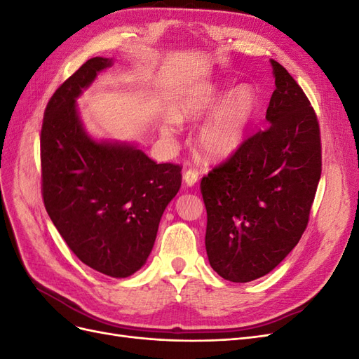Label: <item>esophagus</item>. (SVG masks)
<instances>
[{"label": "esophagus", "mask_w": 359, "mask_h": 359, "mask_svg": "<svg viewBox=\"0 0 359 359\" xmlns=\"http://www.w3.org/2000/svg\"><path fill=\"white\" fill-rule=\"evenodd\" d=\"M199 180V172L196 169H189L184 172V181H186L187 186H194Z\"/></svg>", "instance_id": "esophagus-1"}]
</instances>
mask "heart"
Returning <instances> with one entry per match:
<instances>
[{"instance_id": "obj_1", "label": "heart", "mask_w": 359, "mask_h": 359, "mask_svg": "<svg viewBox=\"0 0 359 359\" xmlns=\"http://www.w3.org/2000/svg\"><path fill=\"white\" fill-rule=\"evenodd\" d=\"M222 95L223 90L217 83H202L184 95L175 107L178 119L198 118L213 109L198 128L196 144L203 154L214 158L232 154L243 144L257 106L256 94L250 86L233 90L217 105ZM163 133H173L172 121L163 126Z\"/></svg>"}]
</instances>
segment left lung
I'll return each mask as SVG.
<instances>
[{
    "instance_id": "obj_1",
    "label": "left lung",
    "mask_w": 359,
    "mask_h": 359,
    "mask_svg": "<svg viewBox=\"0 0 359 359\" xmlns=\"http://www.w3.org/2000/svg\"><path fill=\"white\" fill-rule=\"evenodd\" d=\"M271 64L269 126L201 181L206 255L215 273L235 283L268 274L298 244L322 172L318 115L287 70Z\"/></svg>"
}]
</instances>
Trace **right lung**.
<instances>
[{"mask_svg":"<svg viewBox=\"0 0 359 359\" xmlns=\"http://www.w3.org/2000/svg\"><path fill=\"white\" fill-rule=\"evenodd\" d=\"M111 60L86 61L53 93L40 133L41 196L79 260L123 278L153 250L161 214L181 187V165L157 163L128 145L99 144L83 132L74 99Z\"/></svg>","mask_w":359,"mask_h":359,"instance_id":"1","label":"right lung"}]
</instances>
